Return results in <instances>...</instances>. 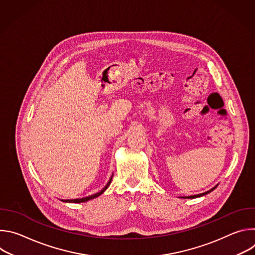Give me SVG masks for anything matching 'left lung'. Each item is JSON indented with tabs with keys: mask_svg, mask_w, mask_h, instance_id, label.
I'll return each instance as SVG.
<instances>
[{
	"mask_svg": "<svg viewBox=\"0 0 255 255\" xmlns=\"http://www.w3.org/2000/svg\"><path fill=\"white\" fill-rule=\"evenodd\" d=\"M217 186H218V185H217ZM217 186H216V187H217ZM216 187L212 188L211 190H209V191H207V192H205V193L199 194V195H194V196H189V197H180V198H183V199H195V198H199V197H202V196H205V195H207V194L211 193L213 190H215V189H216Z\"/></svg>",
	"mask_w": 255,
	"mask_h": 255,
	"instance_id": "8db88e82",
	"label": "left lung"
}]
</instances>
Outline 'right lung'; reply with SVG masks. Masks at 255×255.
I'll use <instances>...</instances> for the list:
<instances>
[{
	"label": "right lung",
	"instance_id": "1",
	"mask_svg": "<svg viewBox=\"0 0 255 255\" xmlns=\"http://www.w3.org/2000/svg\"><path fill=\"white\" fill-rule=\"evenodd\" d=\"M112 177H113V174H112V176L110 177V179H109V181H108V184L103 188V190H101L99 193H97V194H94V195H92V196H89V197H86V198H82V199H74V200H61L62 202H65V203H84V202H88V201H90V200H93V199H95V198H97V197H99V196H101L108 188H109V186H110V184H111V181H112Z\"/></svg>",
	"mask_w": 255,
	"mask_h": 255
}]
</instances>
